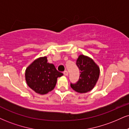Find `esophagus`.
<instances>
[{"instance_id": "obj_1", "label": "esophagus", "mask_w": 129, "mask_h": 129, "mask_svg": "<svg viewBox=\"0 0 129 129\" xmlns=\"http://www.w3.org/2000/svg\"><path fill=\"white\" fill-rule=\"evenodd\" d=\"M63 74H64L65 76H67L69 75V73H68L67 71H63Z\"/></svg>"}]
</instances>
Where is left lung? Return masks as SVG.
Segmentation results:
<instances>
[{
	"label": "left lung",
	"mask_w": 129,
	"mask_h": 129,
	"mask_svg": "<svg viewBox=\"0 0 129 129\" xmlns=\"http://www.w3.org/2000/svg\"><path fill=\"white\" fill-rule=\"evenodd\" d=\"M76 65L79 69V79L76 83H71L73 89L79 93L89 92L96 85L100 76V68L92 59L83 55L79 56Z\"/></svg>",
	"instance_id": "8db88e82"
}]
</instances>
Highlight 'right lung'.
I'll use <instances>...</instances> for the list:
<instances>
[{
	"label": "right lung",
	"mask_w": 129,
	"mask_h": 129,
	"mask_svg": "<svg viewBox=\"0 0 129 129\" xmlns=\"http://www.w3.org/2000/svg\"><path fill=\"white\" fill-rule=\"evenodd\" d=\"M63 75L52 63L47 62V57L35 59L26 68L25 79L28 86L38 94H46L56 86L57 79Z\"/></svg>",
	"instance_id": "add662e5"
}]
</instances>
